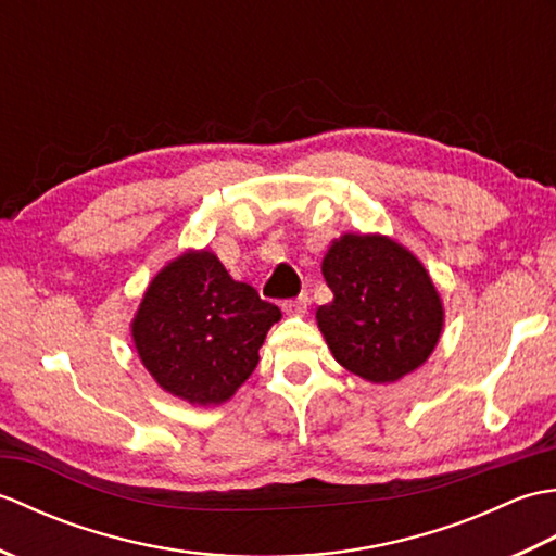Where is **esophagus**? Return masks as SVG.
Instances as JSON below:
<instances>
[{"instance_id": "34e87169", "label": "esophagus", "mask_w": 556, "mask_h": 556, "mask_svg": "<svg viewBox=\"0 0 556 556\" xmlns=\"http://www.w3.org/2000/svg\"><path fill=\"white\" fill-rule=\"evenodd\" d=\"M308 305H311V299L305 296V293H301L299 299H289L281 303V311H285L287 315H303L305 311H308Z\"/></svg>"}]
</instances>
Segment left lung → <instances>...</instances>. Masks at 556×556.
<instances>
[{
	"label": "left lung",
	"instance_id": "8db88e82",
	"mask_svg": "<svg viewBox=\"0 0 556 556\" xmlns=\"http://www.w3.org/2000/svg\"><path fill=\"white\" fill-rule=\"evenodd\" d=\"M332 303L317 327L337 363L375 384L396 382L428 361L444 325L428 269L380 233H344L323 257Z\"/></svg>",
	"mask_w": 556,
	"mask_h": 556
}]
</instances>
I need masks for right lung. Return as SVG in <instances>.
<instances>
[{
	"mask_svg": "<svg viewBox=\"0 0 556 556\" xmlns=\"http://www.w3.org/2000/svg\"><path fill=\"white\" fill-rule=\"evenodd\" d=\"M281 317L253 287L233 281L210 251H188L157 271L131 323L140 361L155 382L188 404L233 396Z\"/></svg>",
	"mask_w": 556,
	"mask_h": 556,
	"instance_id": "1",
	"label": "right lung"
}]
</instances>
